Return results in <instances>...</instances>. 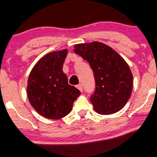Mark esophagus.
I'll return each mask as SVG.
<instances>
[{"label": "esophagus", "instance_id": "esophagus-1", "mask_svg": "<svg viewBox=\"0 0 157 157\" xmlns=\"http://www.w3.org/2000/svg\"><path fill=\"white\" fill-rule=\"evenodd\" d=\"M77 88H78V89L80 90L81 92H82V85H81V84L77 85Z\"/></svg>", "mask_w": 157, "mask_h": 157}]
</instances>
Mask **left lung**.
<instances>
[{
  "label": "left lung",
  "instance_id": "1",
  "mask_svg": "<svg viewBox=\"0 0 157 157\" xmlns=\"http://www.w3.org/2000/svg\"><path fill=\"white\" fill-rule=\"evenodd\" d=\"M75 53L86 60L93 70L96 90L90 101L101 115L121 110L131 97L133 76L125 60L108 45L94 41L74 46Z\"/></svg>",
  "mask_w": 157,
  "mask_h": 157
}]
</instances>
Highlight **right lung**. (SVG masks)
<instances>
[{
  "mask_svg": "<svg viewBox=\"0 0 157 157\" xmlns=\"http://www.w3.org/2000/svg\"><path fill=\"white\" fill-rule=\"evenodd\" d=\"M68 50L52 51L41 58L30 73L27 96L41 116L57 120L67 116L80 91L68 83L62 68Z\"/></svg>",
  "mask_w": 157,
  "mask_h": 157,
  "instance_id": "1",
  "label": "right lung"
}]
</instances>
